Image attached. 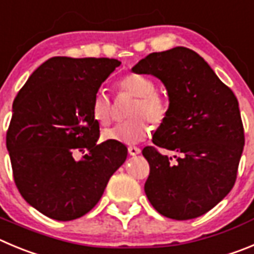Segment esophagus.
Here are the masks:
<instances>
[{"instance_id":"1","label":"esophagus","mask_w":254,"mask_h":254,"mask_svg":"<svg viewBox=\"0 0 254 254\" xmlns=\"http://www.w3.org/2000/svg\"><path fill=\"white\" fill-rule=\"evenodd\" d=\"M127 151H129L130 155H138V154H140L141 150L138 146H129V148H127Z\"/></svg>"}]
</instances>
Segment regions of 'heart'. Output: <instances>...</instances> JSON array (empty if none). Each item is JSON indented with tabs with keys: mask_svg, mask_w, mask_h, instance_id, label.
Segmentation results:
<instances>
[{
	"mask_svg": "<svg viewBox=\"0 0 254 254\" xmlns=\"http://www.w3.org/2000/svg\"><path fill=\"white\" fill-rule=\"evenodd\" d=\"M118 90L135 96L129 116L132 119L118 124L104 131L105 140L120 144H136L150 135V123L162 124L168 114V100L162 92L155 90L153 79L140 73H127L118 82ZM92 118L100 125H109L113 120V104L104 91L95 94L91 105Z\"/></svg>",
	"mask_w": 254,
	"mask_h": 254,
	"instance_id": "b5f03b06",
	"label": "heart"
}]
</instances>
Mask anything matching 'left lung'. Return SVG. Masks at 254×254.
<instances>
[{
	"mask_svg": "<svg viewBox=\"0 0 254 254\" xmlns=\"http://www.w3.org/2000/svg\"><path fill=\"white\" fill-rule=\"evenodd\" d=\"M132 71L154 75L167 87L169 109L153 143L179 154L173 160L155 146L143 149L150 167L144 186L149 202L172 219L200 217L236 183L245 146L236 95L202 56L187 47L153 52Z\"/></svg>",
	"mask_w": 254,
	"mask_h": 254,
	"instance_id": "left-lung-1",
	"label": "left lung"
}]
</instances>
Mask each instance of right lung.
Segmentation results:
<instances>
[{
    "label": "right lung",
    "mask_w": 254,
    "mask_h": 254,
    "mask_svg": "<svg viewBox=\"0 0 254 254\" xmlns=\"http://www.w3.org/2000/svg\"><path fill=\"white\" fill-rule=\"evenodd\" d=\"M108 58L55 56L32 72L13 100L6 146L13 181L30 205L56 220H72L98 204L127 155L104 141L92 118L95 94L120 65ZM77 152L84 154L76 161Z\"/></svg>",
    "instance_id": "obj_1"
}]
</instances>
